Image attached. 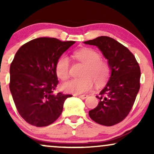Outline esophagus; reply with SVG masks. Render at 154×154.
Segmentation results:
<instances>
[{
  "instance_id": "esophagus-1",
  "label": "esophagus",
  "mask_w": 154,
  "mask_h": 154,
  "mask_svg": "<svg viewBox=\"0 0 154 154\" xmlns=\"http://www.w3.org/2000/svg\"><path fill=\"white\" fill-rule=\"evenodd\" d=\"M75 96H77V97H79V98H82V99H85V98H87L88 95H75Z\"/></svg>"
}]
</instances>
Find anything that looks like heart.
Segmentation results:
<instances>
[{"label":"heart","mask_w":154,"mask_h":154,"mask_svg":"<svg viewBox=\"0 0 154 154\" xmlns=\"http://www.w3.org/2000/svg\"><path fill=\"white\" fill-rule=\"evenodd\" d=\"M76 59L85 64L81 78H74L62 85L63 91L69 93L81 94L89 91L93 88L94 82L98 86H101L107 82L110 76V67L97 51L89 48H83L73 54ZM69 62L68 58L61 56L57 61L55 67L56 75L59 79L65 80L69 77Z\"/></svg>","instance_id":"heart-1"}]
</instances>
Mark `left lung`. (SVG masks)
Masks as SVG:
<instances>
[{"mask_svg": "<svg viewBox=\"0 0 154 154\" xmlns=\"http://www.w3.org/2000/svg\"><path fill=\"white\" fill-rule=\"evenodd\" d=\"M84 43L98 47L111 70L107 84L96 96L99 103L89 111V116L104 126L116 125L128 115L139 91V64L128 48L109 37H98Z\"/></svg>", "mask_w": 154, "mask_h": 154, "instance_id": "obj_1", "label": "left lung"}]
</instances>
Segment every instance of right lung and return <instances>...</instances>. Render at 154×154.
Returning a JSON list of instances; mask_svg holds the SVG:
<instances>
[{
	"label": "right lung",
	"mask_w": 154,
	"mask_h": 154,
	"mask_svg": "<svg viewBox=\"0 0 154 154\" xmlns=\"http://www.w3.org/2000/svg\"><path fill=\"white\" fill-rule=\"evenodd\" d=\"M75 41L39 38L23 45L10 66V91L20 116L27 123L45 127L54 122L72 95L55 94L57 61Z\"/></svg>",
	"instance_id": "add662e5"
}]
</instances>
